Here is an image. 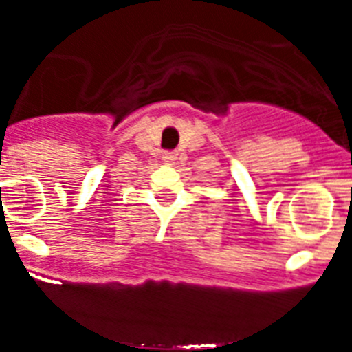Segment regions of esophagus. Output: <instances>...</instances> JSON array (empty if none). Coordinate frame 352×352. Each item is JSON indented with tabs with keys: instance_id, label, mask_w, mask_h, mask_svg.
<instances>
[{
	"instance_id": "34e87169",
	"label": "esophagus",
	"mask_w": 352,
	"mask_h": 352,
	"mask_svg": "<svg viewBox=\"0 0 352 352\" xmlns=\"http://www.w3.org/2000/svg\"><path fill=\"white\" fill-rule=\"evenodd\" d=\"M174 158H176V153H174V151H166V153H164V160L166 162H173Z\"/></svg>"
}]
</instances>
